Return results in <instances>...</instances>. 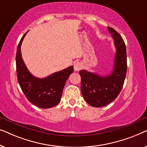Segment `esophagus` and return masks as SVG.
<instances>
[{"label": "esophagus", "instance_id": "1", "mask_svg": "<svg viewBox=\"0 0 147 147\" xmlns=\"http://www.w3.org/2000/svg\"><path fill=\"white\" fill-rule=\"evenodd\" d=\"M82 67V65L80 62H76V63H74V70L76 71H80Z\"/></svg>", "mask_w": 147, "mask_h": 147}]
</instances>
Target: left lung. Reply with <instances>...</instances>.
<instances>
[{
	"label": "left lung",
	"mask_w": 147,
	"mask_h": 147,
	"mask_svg": "<svg viewBox=\"0 0 147 147\" xmlns=\"http://www.w3.org/2000/svg\"><path fill=\"white\" fill-rule=\"evenodd\" d=\"M112 34L116 51L114 69L111 74L102 76L85 69L80 70L81 91L83 97L90 106L103 107L117 98L123 87L127 71L126 49L121 36L111 27H108Z\"/></svg>",
	"instance_id": "8db88e82"
}]
</instances>
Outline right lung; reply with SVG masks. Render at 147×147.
I'll return each instance as SVG.
<instances>
[{"label": "right lung", "instance_id": "1", "mask_svg": "<svg viewBox=\"0 0 147 147\" xmlns=\"http://www.w3.org/2000/svg\"><path fill=\"white\" fill-rule=\"evenodd\" d=\"M27 33L21 38L17 50L16 67L18 82L31 103L41 108H52L59 103L65 82L74 71V66L52 74L45 78L33 76L26 67L21 53L22 41Z\"/></svg>", "mask_w": 147, "mask_h": 147}]
</instances>
